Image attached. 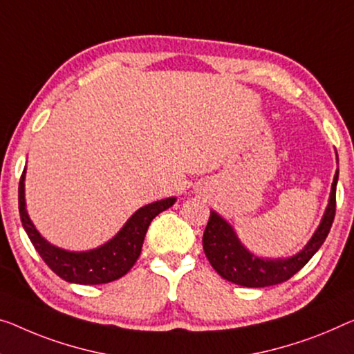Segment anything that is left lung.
Segmentation results:
<instances>
[{"mask_svg": "<svg viewBox=\"0 0 354 354\" xmlns=\"http://www.w3.org/2000/svg\"><path fill=\"white\" fill-rule=\"evenodd\" d=\"M337 162H339V157H337ZM337 181H339V168L334 175L328 207H326L318 229L315 230L304 250L291 257H284V259L281 257L263 259L251 252L241 243L236 232L227 221L211 209L207 229L203 232V251L211 267L227 281L246 288H266L286 281L312 259L315 252L324 243L335 216Z\"/></svg>", "mask_w": 354, "mask_h": 354, "instance_id": "obj_1", "label": "left lung"}]
</instances>
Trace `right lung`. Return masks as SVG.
<instances>
[{"mask_svg": "<svg viewBox=\"0 0 354 354\" xmlns=\"http://www.w3.org/2000/svg\"><path fill=\"white\" fill-rule=\"evenodd\" d=\"M25 173L26 168L19 183V213L22 225L42 261L68 283L103 284L124 277L141 254L151 221L176 202V197H168L145 205L130 216L122 229L106 243L88 251H68L49 243L31 223L25 202Z\"/></svg>", "mask_w": 354, "mask_h": 354, "instance_id": "right-lung-1", "label": "right lung"}]
</instances>
